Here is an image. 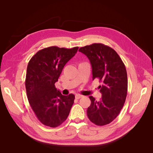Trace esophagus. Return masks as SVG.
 Listing matches in <instances>:
<instances>
[{"mask_svg": "<svg viewBox=\"0 0 153 153\" xmlns=\"http://www.w3.org/2000/svg\"><path fill=\"white\" fill-rule=\"evenodd\" d=\"M82 97H83V96L81 95V94H76V95H75V98L77 99V100L82 98Z\"/></svg>", "mask_w": 153, "mask_h": 153, "instance_id": "esophagus-1", "label": "esophagus"}]
</instances>
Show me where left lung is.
Returning <instances> with one entry per match:
<instances>
[{"label": "left lung", "instance_id": "8db88e82", "mask_svg": "<svg viewBox=\"0 0 153 153\" xmlns=\"http://www.w3.org/2000/svg\"><path fill=\"white\" fill-rule=\"evenodd\" d=\"M89 59L92 78L102 83L100 85L102 97L96 101L89 96L91 103L87 114L90 121L98 126L108 124L117 117L126 101L128 77L126 67L117 53L108 46L93 43L78 50Z\"/></svg>", "mask_w": 153, "mask_h": 153}]
</instances>
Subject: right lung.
Here are the masks:
<instances>
[{"label": "right lung", "mask_w": 153, "mask_h": 153, "mask_svg": "<svg viewBox=\"0 0 153 153\" xmlns=\"http://www.w3.org/2000/svg\"><path fill=\"white\" fill-rule=\"evenodd\" d=\"M78 49L50 47L38 51L29 62L25 78L27 98L37 118L45 126H60L70 112L75 95H62L55 83Z\"/></svg>", "instance_id": "obj_1"}]
</instances>
